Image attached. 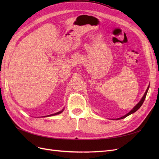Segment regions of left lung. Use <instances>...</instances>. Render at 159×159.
Segmentation results:
<instances>
[{
	"label": "left lung",
	"mask_w": 159,
	"mask_h": 159,
	"mask_svg": "<svg viewBox=\"0 0 159 159\" xmlns=\"http://www.w3.org/2000/svg\"><path fill=\"white\" fill-rule=\"evenodd\" d=\"M148 88H149V85H148V87L147 88V90H146V91H145V94H144V95L143 96V98H142V99H141L140 102H139V103L135 105V106H134V107L133 108V109H132V110L130 111H129L127 114H126L125 115H124V116H123V117H120V118H118V119H117V120H118V119H124V118L127 117V116H129V115H130L131 114H132V113H134L135 111H137L141 107V105H143V102H144V101H145V98H146V95H147V92H148Z\"/></svg>",
	"instance_id": "left-lung-1"
}]
</instances>
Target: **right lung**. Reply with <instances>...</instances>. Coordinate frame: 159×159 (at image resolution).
<instances>
[{
	"label": "right lung",
	"mask_w": 159,
	"mask_h": 159,
	"mask_svg": "<svg viewBox=\"0 0 159 159\" xmlns=\"http://www.w3.org/2000/svg\"><path fill=\"white\" fill-rule=\"evenodd\" d=\"M64 111V109H62L61 111H59V112H57V113H54V114H52V115H47V117H48V116H52V115H58V114H60V113H61L62 111Z\"/></svg>",
	"instance_id": "1"
}]
</instances>
